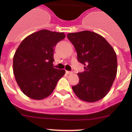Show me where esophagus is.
I'll return each mask as SVG.
<instances>
[{
	"instance_id": "34e87169",
	"label": "esophagus",
	"mask_w": 132,
	"mask_h": 132,
	"mask_svg": "<svg viewBox=\"0 0 132 132\" xmlns=\"http://www.w3.org/2000/svg\"><path fill=\"white\" fill-rule=\"evenodd\" d=\"M66 74H72V73H73V72H72V71H66Z\"/></svg>"
}]
</instances>
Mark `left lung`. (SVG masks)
<instances>
[{"instance_id":"8db88e82","label":"left lung","mask_w":132,"mask_h":132,"mask_svg":"<svg viewBox=\"0 0 132 132\" xmlns=\"http://www.w3.org/2000/svg\"><path fill=\"white\" fill-rule=\"evenodd\" d=\"M67 38L77 52V58L84 64L78 73L79 82L72 89L80 99L95 102L108 94L117 74V56L113 48L100 35L92 31L70 33Z\"/></svg>"}]
</instances>
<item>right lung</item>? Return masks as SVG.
Returning <instances> with one entry per match:
<instances>
[{
    "label": "right lung",
    "instance_id": "add662e5",
    "mask_svg": "<svg viewBox=\"0 0 132 132\" xmlns=\"http://www.w3.org/2000/svg\"><path fill=\"white\" fill-rule=\"evenodd\" d=\"M63 33L41 30L26 37L13 58V72L18 85L29 98L40 100L50 96L64 70L54 68L56 45Z\"/></svg>",
    "mask_w": 132,
    "mask_h": 132
}]
</instances>
